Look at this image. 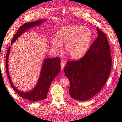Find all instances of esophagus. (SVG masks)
Returning <instances> with one entry per match:
<instances>
[{
	"mask_svg": "<svg viewBox=\"0 0 122 122\" xmlns=\"http://www.w3.org/2000/svg\"><path fill=\"white\" fill-rule=\"evenodd\" d=\"M65 64L66 63L64 61H61V69L63 70L64 69V67L65 66Z\"/></svg>",
	"mask_w": 122,
	"mask_h": 122,
	"instance_id": "34e87169",
	"label": "esophagus"
}]
</instances>
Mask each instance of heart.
Returning a JSON list of instances; mask_svg holds the SVG:
<instances>
[{
    "label": "heart",
    "instance_id": "b5f03b06",
    "mask_svg": "<svg viewBox=\"0 0 122 122\" xmlns=\"http://www.w3.org/2000/svg\"><path fill=\"white\" fill-rule=\"evenodd\" d=\"M92 39L91 30L79 25L62 27L56 31V37L51 41V46L61 50L65 44L66 53L72 59L83 56L89 49Z\"/></svg>",
    "mask_w": 122,
    "mask_h": 122
}]
</instances>
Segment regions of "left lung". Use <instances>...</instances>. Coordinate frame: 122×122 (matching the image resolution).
Returning a JSON list of instances; mask_svg holds the SVG:
<instances>
[{"instance_id": "1", "label": "left lung", "mask_w": 122, "mask_h": 122, "mask_svg": "<svg viewBox=\"0 0 122 122\" xmlns=\"http://www.w3.org/2000/svg\"><path fill=\"white\" fill-rule=\"evenodd\" d=\"M98 36L85 56L66 62L64 71L70 81L69 95L78 101L93 97L103 88L110 74L112 57L105 33L97 28Z\"/></svg>"}]
</instances>
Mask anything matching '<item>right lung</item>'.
<instances>
[{
    "instance_id": "right-lung-1",
    "label": "right lung",
    "mask_w": 122,
    "mask_h": 122,
    "mask_svg": "<svg viewBox=\"0 0 122 122\" xmlns=\"http://www.w3.org/2000/svg\"><path fill=\"white\" fill-rule=\"evenodd\" d=\"M46 19H39L35 21L27 22L19 27L11 41V45L21 35L30 28L38 26ZM11 47L8 48L6 56V71L9 81L16 93L22 98L32 102L45 100L47 97L51 82L61 71V58L60 57L46 58L42 62L40 77L36 86L30 91L22 92L18 90L11 80L8 71V58Z\"/></svg>"
}]
</instances>
